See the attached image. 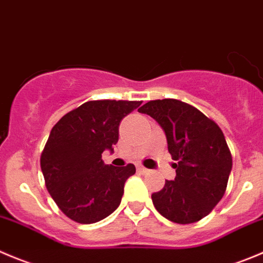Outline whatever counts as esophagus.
Returning <instances> with one entry per match:
<instances>
[{
  "label": "esophagus",
  "instance_id": "34e87169",
  "mask_svg": "<svg viewBox=\"0 0 263 263\" xmlns=\"http://www.w3.org/2000/svg\"><path fill=\"white\" fill-rule=\"evenodd\" d=\"M137 171H139V172L140 173H147V172H149V170H147V168H145V167H142V165H137Z\"/></svg>",
  "mask_w": 263,
  "mask_h": 263
}]
</instances>
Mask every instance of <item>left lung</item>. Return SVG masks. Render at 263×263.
I'll return each mask as SVG.
<instances>
[{
  "label": "left lung",
  "instance_id": "8db88e82",
  "mask_svg": "<svg viewBox=\"0 0 263 263\" xmlns=\"http://www.w3.org/2000/svg\"><path fill=\"white\" fill-rule=\"evenodd\" d=\"M139 111L162 127L168 152L177 162L175 180L153 194V204L172 222L202 220L222 199L233 168L222 131L202 111L175 99L149 101Z\"/></svg>",
  "mask_w": 263,
  "mask_h": 263
}]
</instances>
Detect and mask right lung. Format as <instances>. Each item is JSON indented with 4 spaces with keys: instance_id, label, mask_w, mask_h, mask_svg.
I'll list each match as a JSON object with an SVG mask.
<instances>
[{
    "instance_id": "add662e5",
    "label": "right lung",
    "mask_w": 263,
    "mask_h": 263,
    "mask_svg": "<svg viewBox=\"0 0 263 263\" xmlns=\"http://www.w3.org/2000/svg\"><path fill=\"white\" fill-rule=\"evenodd\" d=\"M140 105L141 101H87L52 127L41 170L51 198L70 220L98 222L119 207L124 182L136 168L108 165L101 154L113 153L119 123Z\"/></svg>"
}]
</instances>
